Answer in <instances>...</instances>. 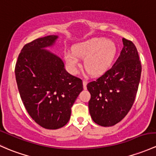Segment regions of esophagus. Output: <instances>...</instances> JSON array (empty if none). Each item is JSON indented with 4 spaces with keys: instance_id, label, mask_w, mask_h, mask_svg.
Listing matches in <instances>:
<instances>
[{
    "instance_id": "esophagus-1",
    "label": "esophagus",
    "mask_w": 156,
    "mask_h": 156,
    "mask_svg": "<svg viewBox=\"0 0 156 156\" xmlns=\"http://www.w3.org/2000/svg\"><path fill=\"white\" fill-rule=\"evenodd\" d=\"M87 81L83 80V89L87 90Z\"/></svg>"
}]
</instances>
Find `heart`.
Wrapping results in <instances>:
<instances>
[{
    "label": "heart",
    "instance_id": "obj_1",
    "mask_svg": "<svg viewBox=\"0 0 156 156\" xmlns=\"http://www.w3.org/2000/svg\"><path fill=\"white\" fill-rule=\"evenodd\" d=\"M72 51L64 54L66 64L70 73H78L79 58H84L85 69L93 76H99L111 68L117 55V48L111 40L92 38L74 45Z\"/></svg>",
    "mask_w": 156,
    "mask_h": 156
}]
</instances>
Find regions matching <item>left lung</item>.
<instances>
[{
	"label": "left lung",
	"instance_id": "1",
	"mask_svg": "<svg viewBox=\"0 0 156 156\" xmlns=\"http://www.w3.org/2000/svg\"><path fill=\"white\" fill-rule=\"evenodd\" d=\"M122 48L113 66L96 81L87 83L91 118L108 127L120 122L132 107L141 74V63L134 43L122 39Z\"/></svg>",
	"mask_w": 156,
	"mask_h": 156
}]
</instances>
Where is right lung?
<instances>
[{
    "label": "right lung",
    "mask_w": 156,
    "mask_h": 156,
    "mask_svg": "<svg viewBox=\"0 0 156 156\" xmlns=\"http://www.w3.org/2000/svg\"><path fill=\"white\" fill-rule=\"evenodd\" d=\"M57 39L58 36L49 35L26 44L15 69L27 113L47 129H60L69 122L72 106L83 90L82 81L70 75L62 59L46 49Z\"/></svg>",
    "instance_id": "1"
}]
</instances>
